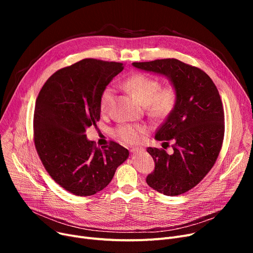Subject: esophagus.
Listing matches in <instances>:
<instances>
[{
    "mask_svg": "<svg viewBox=\"0 0 253 253\" xmlns=\"http://www.w3.org/2000/svg\"><path fill=\"white\" fill-rule=\"evenodd\" d=\"M141 152H143L142 148H133V149H131V153L132 154H138V153H141Z\"/></svg>",
    "mask_w": 253,
    "mask_h": 253,
    "instance_id": "34e87169",
    "label": "esophagus"
}]
</instances>
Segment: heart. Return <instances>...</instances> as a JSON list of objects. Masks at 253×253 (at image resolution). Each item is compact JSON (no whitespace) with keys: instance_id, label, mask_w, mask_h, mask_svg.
Listing matches in <instances>:
<instances>
[{"instance_id":"obj_1","label":"heart","mask_w":253,"mask_h":253,"mask_svg":"<svg viewBox=\"0 0 253 253\" xmlns=\"http://www.w3.org/2000/svg\"><path fill=\"white\" fill-rule=\"evenodd\" d=\"M123 86L139 102L147 106L149 114L155 118H164L174 109L177 100V92L173 86L161 87L158 79L144 75L134 74L128 77ZM115 89L106 86L100 94L99 110L102 114L108 113L114 99ZM145 127L141 125L123 124L115 129V134L126 143H138L143 139Z\"/></svg>"}]
</instances>
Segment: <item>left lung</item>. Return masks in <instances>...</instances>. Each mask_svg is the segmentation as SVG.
Segmentation results:
<instances>
[{
    "mask_svg": "<svg viewBox=\"0 0 253 253\" xmlns=\"http://www.w3.org/2000/svg\"><path fill=\"white\" fill-rule=\"evenodd\" d=\"M132 65L166 77L176 89L174 109L155 135L157 140H173V154L148 149L155 161V170L148 175L147 183L166 196L183 194L205 177L220 152L224 114L218 90L206 73L178 59H157Z\"/></svg>",
    "mask_w": 253,
    "mask_h": 253,
    "instance_id": "1",
    "label": "left lung"
}]
</instances>
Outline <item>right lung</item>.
<instances>
[{
  "instance_id": "1",
  "label": "right lung",
  "mask_w": 253,
  "mask_h": 253,
  "mask_svg": "<svg viewBox=\"0 0 253 253\" xmlns=\"http://www.w3.org/2000/svg\"><path fill=\"white\" fill-rule=\"evenodd\" d=\"M123 70L120 62L83 59L53 74L36 100L38 155L50 176L74 195L91 196L103 190L129 157L119 143L112 141L101 150L85 134L100 119L102 90Z\"/></svg>"
}]
</instances>
